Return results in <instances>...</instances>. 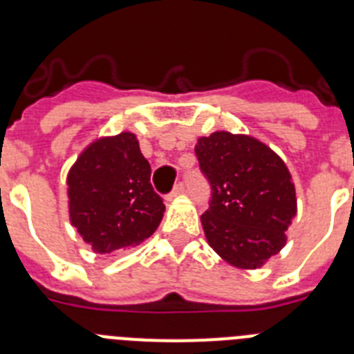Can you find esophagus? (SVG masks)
Returning a JSON list of instances; mask_svg holds the SVG:
<instances>
[{"label": "esophagus", "mask_w": 354, "mask_h": 354, "mask_svg": "<svg viewBox=\"0 0 354 354\" xmlns=\"http://www.w3.org/2000/svg\"><path fill=\"white\" fill-rule=\"evenodd\" d=\"M183 192H184V183H177L174 186V189H171V192L167 195V200H171V198H175V196H179Z\"/></svg>", "instance_id": "esophagus-1"}]
</instances>
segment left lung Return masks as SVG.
I'll return each mask as SVG.
<instances>
[{
  "instance_id": "obj_1",
  "label": "left lung",
  "mask_w": 354,
  "mask_h": 354,
  "mask_svg": "<svg viewBox=\"0 0 354 354\" xmlns=\"http://www.w3.org/2000/svg\"><path fill=\"white\" fill-rule=\"evenodd\" d=\"M198 167L211 187L202 225L211 248L255 270L286 246L296 193L286 162L257 140L227 131L200 138Z\"/></svg>"
}]
</instances>
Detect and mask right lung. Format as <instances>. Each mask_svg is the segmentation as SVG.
<instances>
[{"label":"right lung","mask_w":354,"mask_h":354,"mask_svg":"<svg viewBox=\"0 0 354 354\" xmlns=\"http://www.w3.org/2000/svg\"><path fill=\"white\" fill-rule=\"evenodd\" d=\"M72 225L97 253L134 248L159 227L162 198L150 184V165L136 136L97 140L67 177Z\"/></svg>","instance_id":"right-lung-1"}]
</instances>
